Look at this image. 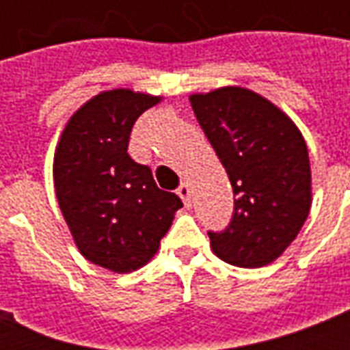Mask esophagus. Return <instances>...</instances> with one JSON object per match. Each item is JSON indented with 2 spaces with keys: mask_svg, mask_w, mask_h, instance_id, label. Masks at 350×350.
Instances as JSON below:
<instances>
[{
  "mask_svg": "<svg viewBox=\"0 0 350 350\" xmlns=\"http://www.w3.org/2000/svg\"><path fill=\"white\" fill-rule=\"evenodd\" d=\"M176 193L180 195V198L183 200V204L185 206H189L191 204V187H189V183H180V187L176 189Z\"/></svg>",
  "mask_w": 350,
  "mask_h": 350,
  "instance_id": "obj_1",
  "label": "esophagus"
}]
</instances>
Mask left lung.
I'll use <instances>...</instances> for the list:
<instances>
[{"mask_svg":"<svg viewBox=\"0 0 350 350\" xmlns=\"http://www.w3.org/2000/svg\"><path fill=\"white\" fill-rule=\"evenodd\" d=\"M191 107L227 170L234 212L213 232V253L260 268L298 236L311 208V168L298 127L270 100L243 88L191 95Z\"/></svg>","mask_w":350,"mask_h":350,"instance_id":"obj_1","label":"left lung"}]
</instances>
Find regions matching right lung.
<instances>
[{
    "mask_svg": "<svg viewBox=\"0 0 350 350\" xmlns=\"http://www.w3.org/2000/svg\"><path fill=\"white\" fill-rule=\"evenodd\" d=\"M157 103L131 90L99 93L69 120L54 157L57 202L80 253L118 273L155 255L183 206L127 153L138 116Z\"/></svg>",
    "mask_w": 350,
    "mask_h": 350,
    "instance_id": "add662e5",
    "label": "right lung"
}]
</instances>
